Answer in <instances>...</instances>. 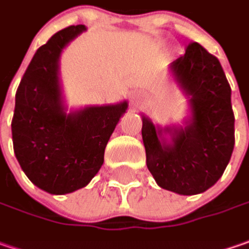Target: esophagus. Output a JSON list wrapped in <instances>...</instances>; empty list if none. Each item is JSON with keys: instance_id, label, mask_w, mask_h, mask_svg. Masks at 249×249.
I'll return each instance as SVG.
<instances>
[{"instance_id": "34e87169", "label": "esophagus", "mask_w": 249, "mask_h": 249, "mask_svg": "<svg viewBox=\"0 0 249 249\" xmlns=\"http://www.w3.org/2000/svg\"><path fill=\"white\" fill-rule=\"evenodd\" d=\"M132 102H134L135 106H139V104L142 103V96H141L138 92L134 93V94H132Z\"/></svg>"}]
</instances>
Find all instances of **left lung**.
I'll list each match as a JSON object with an SVG mask.
<instances>
[{"mask_svg":"<svg viewBox=\"0 0 249 249\" xmlns=\"http://www.w3.org/2000/svg\"><path fill=\"white\" fill-rule=\"evenodd\" d=\"M174 78L191 94L192 120L173 131V143L160 142L163 129L142 118L146 164L161 188L179 195L200 194L217 182L234 149L231 88L219 60L199 43L171 64Z\"/></svg>","mask_w":249,"mask_h":249,"instance_id":"1","label":"left lung"}]
</instances>
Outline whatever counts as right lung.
<instances>
[{
	"label": "right lung",
	"instance_id": "obj_1",
	"mask_svg": "<svg viewBox=\"0 0 249 249\" xmlns=\"http://www.w3.org/2000/svg\"><path fill=\"white\" fill-rule=\"evenodd\" d=\"M85 30L68 26L36 51L15 96L14 152L27 178L50 194L83 188L104 161V149L126 103L88 107L67 115L61 104L58 58L62 49Z\"/></svg>",
	"mask_w": 249,
	"mask_h": 249
}]
</instances>
